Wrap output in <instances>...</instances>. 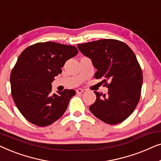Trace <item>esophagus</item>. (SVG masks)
<instances>
[{
  "mask_svg": "<svg viewBox=\"0 0 161 161\" xmlns=\"http://www.w3.org/2000/svg\"><path fill=\"white\" fill-rule=\"evenodd\" d=\"M83 92H84V90L82 89H78L76 90L77 94H81V93H83Z\"/></svg>",
  "mask_w": 161,
  "mask_h": 161,
  "instance_id": "esophagus-1",
  "label": "esophagus"
}]
</instances>
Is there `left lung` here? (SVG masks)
I'll return each instance as SVG.
<instances>
[{
    "label": "left lung",
    "mask_w": 161,
    "mask_h": 161,
    "mask_svg": "<svg viewBox=\"0 0 161 161\" xmlns=\"http://www.w3.org/2000/svg\"><path fill=\"white\" fill-rule=\"evenodd\" d=\"M97 69L94 77L107 85L108 94L94 92L96 101L89 110L110 125L126 119L135 110L141 96L143 75L133 50L122 42L104 39L77 45Z\"/></svg>",
    "instance_id": "left-lung-1"
}]
</instances>
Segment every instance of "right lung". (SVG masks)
Wrapping results in <instances>:
<instances>
[{"label":"right lung","instance_id":"1","mask_svg":"<svg viewBox=\"0 0 161 161\" xmlns=\"http://www.w3.org/2000/svg\"><path fill=\"white\" fill-rule=\"evenodd\" d=\"M78 53L75 46L46 42L31 45L19 55L11 73V89L15 105L28 122L45 127L64 114L75 91L52 93L51 83Z\"/></svg>","mask_w":161,"mask_h":161}]
</instances>
